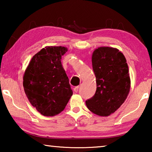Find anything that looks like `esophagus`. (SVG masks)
I'll use <instances>...</instances> for the list:
<instances>
[{
  "label": "esophagus",
  "instance_id": "34e87169",
  "mask_svg": "<svg viewBox=\"0 0 152 152\" xmlns=\"http://www.w3.org/2000/svg\"><path fill=\"white\" fill-rule=\"evenodd\" d=\"M78 89H79V86H75L74 88V91L75 92H77L78 91Z\"/></svg>",
  "mask_w": 152,
  "mask_h": 152
}]
</instances>
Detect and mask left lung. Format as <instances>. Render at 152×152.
Here are the masks:
<instances>
[{"mask_svg":"<svg viewBox=\"0 0 152 152\" xmlns=\"http://www.w3.org/2000/svg\"><path fill=\"white\" fill-rule=\"evenodd\" d=\"M126 59L119 50L101 47L92 57L96 91L86 101L88 109L99 116H109L121 107L130 90V78Z\"/></svg>","mask_w":152,"mask_h":152,"instance_id":"1","label":"left lung"}]
</instances>
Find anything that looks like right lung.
I'll use <instances>...</instances> for the list:
<instances>
[{"mask_svg": "<svg viewBox=\"0 0 152 152\" xmlns=\"http://www.w3.org/2000/svg\"><path fill=\"white\" fill-rule=\"evenodd\" d=\"M64 47H45L33 56L23 76L25 92L33 107L44 116H54L65 109L73 94L61 65Z\"/></svg>", "mask_w": 152, "mask_h": 152, "instance_id": "1", "label": "right lung"}]
</instances>
